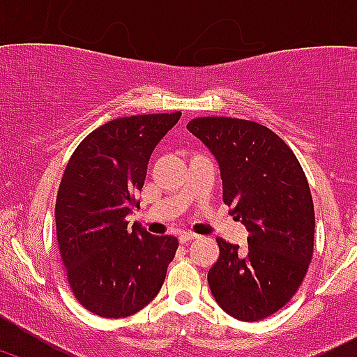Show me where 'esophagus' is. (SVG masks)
Returning a JSON list of instances; mask_svg holds the SVG:
<instances>
[{
  "mask_svg": "<svg viewBox=\"0 0 357 357\" xmlns=\"http://www.w3.org/2000/svg\"><path fill=\"white\" fill-rule=\"evenodd\" d=\"M195 238H197V235H195V233H192V231L179 233V242H181V243L192 242V240H195Z\"/></svg>",
  "mask_w": 357,
  "mask_h": 357,
  "instance_id": "1",
  "label": "esophagus"
}]
</instances>
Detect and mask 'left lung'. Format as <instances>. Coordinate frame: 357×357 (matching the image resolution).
<instances>
[{
  "mask_svg": "<svg viewBox=\"0 0 357 357\" xmlns=\"http://www.w3.org/2000/svg\"><path fill=\"white\" fill-rule=\"evenodd\" d=\"M219 164L222 202L245 226L248 247L218 238L208 287L222 311L259 321L294 297L314 247V205L297 157L266 126L231 117L186 124Z\"/></svg>",
  "mask_w": 357,
  "mask_h": 357,
  "instance_id": "1",
  "label": "left lung"
}]
</instances>
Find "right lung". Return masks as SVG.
Listing matches in <instances>:
<instances>
[{
  "instance_id": "obj_1",
  "label": "right lung",
  "mask_w": 357,
  "mask_h": 357,
  "mask_svg": "<svg viewBox=\"0 0 357 357\" xmlns=\"http://www.w3.org/2000/svg\"><path fill=\"white\" fill-rule=\"evenodd\" d=\"M181 112L115 119L86 136L68 160L55 205L56 238L79 304L126 318L155 298L178 238L150 235L128 218L150 155Z\"/></svg>"
}]
</instances>
